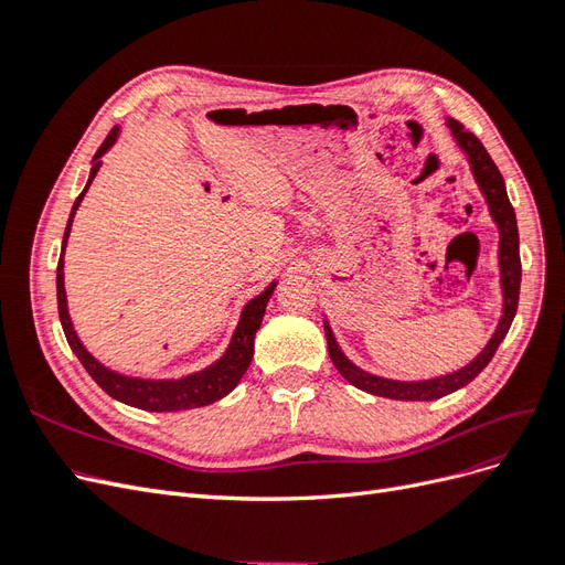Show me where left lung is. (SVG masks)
Returning a JSON list of instances; mask_svg holds the SVG:
<instances>
[{"label":"left lung","instance_id":"1","mask_svg":"<svg viewBox=\"0 0 565 565\" xmlns=\"http://www.w3.org/2000/svg\"><path fill=\"white\" fill-rule=\"evenodd\" d=\"M448 127L452 129L455 139L461 146V150H465L469 156L473 177H476L478 185H481V191L488 200L492 218L498 221V226H500V270H502L504 311H502L500 324H498V330H494L492 339L488 341L486 349L478 353L467 367H461L452 374H446V377L429 380V382H391V380L374 377V374L358 370L349 361V358L341 353V349L337 347V341H334V334L330 330V324L324 322V337H328V351H330L334 367L339 370L341 377H344L349 384H353L355 388H361L365 393H372V396L393 398V401H436V398L448 396V393H452L461 386H467L492 361L494 351H498V347L502 344V339L507 337V332L511 328V320H514L516 309H519V292H521L519 226H516L514 207H511L509 195H507L504 179L500 174L498 164H494L492 158L488 156V150L483 148V143L478 141L476 134L465 129V125L457 122V119H448Z\"/></svg>","mask_w":565,"mask_h":565}]
</instances>
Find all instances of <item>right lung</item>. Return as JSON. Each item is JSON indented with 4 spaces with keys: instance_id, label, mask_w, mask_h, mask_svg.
Segmentation results:
<instances>
[{
    "instance_id": "right-lung-1",
    "label": "right lung",
    "mask_w": 565,
    "mask_h": 565,
    "mask_svg": "<svg viewBox=\"0 0 565 565\" xmlns=\"http://www.w3.org/2000/svg\"><path fill=\"white\" fill-rule=\"evenodd\" d=\"M117 136V129L113 127L110 134L106 136V141L100 143V148L96 150L94 156V167H92V177L87 188L92 185L98 167H100V156L113 146ZM87 188L77 195L75 204H73V212L71 218H67V226H65V237H63V249H65V241H67V231H71L73 224V216L75 210L79 207V202L87 193ZM63 249H61V259H58V268H56V297H58V318L63 324V332L67 344L75 351V355L79 358V363L84 365L92 374V380L104 388L108 396L122 401L131 407H139V409H148V413H174V409H193V407H204L210 405L218 398L228 396V393L237 386V382L243 380V374L247 372L249 363H252V355H254V334L259 330L262 318L266 313V303L268 297L273 295V289L276 285H270L266 292H262L256 299H252L241 318V324H237V330L233 334V341L228 351L224 353L221 361H216L212 367L202 370L198 374H191V377H183L177 382H148V380H131V377H122V374L110 372L108 367L100 365L98 361L87 353L79 344V339L73 330V322L71 316H67V306H65V287H63Z\"/></svg>"
}]
</instances>
